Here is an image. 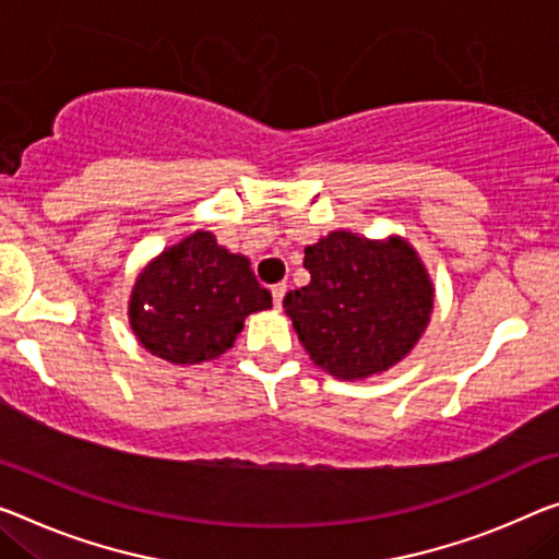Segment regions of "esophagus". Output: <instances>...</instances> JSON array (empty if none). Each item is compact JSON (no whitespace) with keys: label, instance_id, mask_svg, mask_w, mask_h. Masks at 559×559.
<instances>
[{"label":"esophagus","instance_id":"1","mask_svg":"<svg viewBox=\"0 0 559 559\" xmlns=\"http://www.w3.org/2000/svg\"><path fill=\"white\" fill-rule=\"evenodd\" d=\"M287 295V285L282 282V285H274L272 287V299H274V307H282V299Z\"/></svg>","mask_w":559,"mask_h":559}]
</instances>
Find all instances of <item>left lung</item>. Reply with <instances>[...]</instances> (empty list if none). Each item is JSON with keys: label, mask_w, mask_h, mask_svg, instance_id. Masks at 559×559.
I'll return each mask as SVG.
<instances>
[{"label": "left lung", "mask_w": 559, "mask_h": 559, "mask_svg": "<svg viewBox=\"0 0 559 559\" xmlns=\"http://www.w3.org/2000/svg\"><path fill=\"white\" fill-rule=\"evenodd\" d=\"M307 287L285 312L309 359L337 380H367L402 362L423 337L435 285L405 237L369 239L334 229L305 247Z\"/></svg>", "instance_id": "obj_1"}]
</instances>
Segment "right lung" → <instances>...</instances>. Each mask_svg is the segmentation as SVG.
<instances>
[{
	"label": "right lung",
	"instance_id": "obj_1",
	"mask_svg": "<svg viewBox=\"0 0 559 559\" xmlns=\"http://www.w3.org/2000/svg\"><path fill=\"white\" fill-rule=\"evenodd\" d=\"M272 307L245 254L207 229L162 250L136 274L130 328L140 345L171 365H200L235 345L245 320Z\"/></svg>",
	"mask_w": 559,
	"mask_h": 559
}]
</instances>
